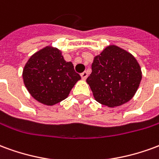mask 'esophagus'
Segmentation results:
<instances>
[{
  "mask_svg": "<svg viewBox=\"0 0 159 159\" xmlns=\"http://www.w3.org/2000/svg\"><path fill=\"white\" fill-rule=\"evenodd\" d=\"M81 76H82V79L85 80L88 77V72L87 71H83V73H81Z\"/></svg>",
  "mask_w": 159,
  "mask_h": 159,
  "instance_id": "34e87169",
  "label": "esophagus"
}]
</instances>
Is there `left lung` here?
<instances>
[{"label":"left lung","mask_w":159,"mask_h":159,"mask_svg":"<svg viewBox=\"0 0 159 159\" xmlns=\"http://www.w3.org/2000/svg\"><path fill=\"white\" fill-rule=\"evenodd\" d=\"M141 70L132 54L117 46H109L96 56L87 78L95 100L109 107L121 106L136 93Z\"/></svg>","instance_id":"1"}]
</instances>
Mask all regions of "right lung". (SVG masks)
<instances>
[{
    "label": "right lung",
    "mask_w": 159,
    "mask_h": 159,
    "mask_svg": "<svg viewBox=\"0 0 159 159\" xmlns=\"http://www.w3.org/2000/svg\"><path fill=\"white\" fill-rule=\"evenodd\" d=\"M24 83L36 100L48 106L65 100L81 76L59 49L46 47L33 54L23 71Z\"/></svg>",
    "instance_id": "1"
}]
</instances>
